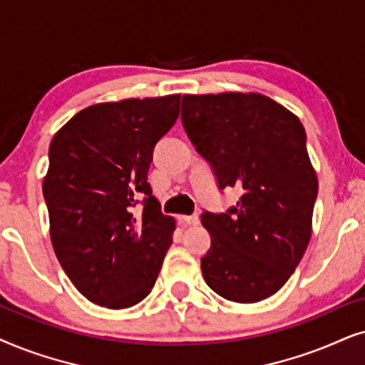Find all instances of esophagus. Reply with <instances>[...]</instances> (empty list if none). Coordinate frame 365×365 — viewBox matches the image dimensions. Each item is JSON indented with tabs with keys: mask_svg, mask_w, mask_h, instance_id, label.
<instances>
[{
	"mask_svg": "<svg viewBox=\"0 0 365 365\" xmlns=\"http://www.w3.org/2000/svg\"><path fill=\"white\" fill-rule=\"evenodd\" d=\"M178 220L185 223V225H198L200 218H198V215H180Z\"/></svg>",
	"mask_w": 365,
	"mask_h": 365,
	"instance_id": "34e87169",
	"label": "esophagus"
}]
</instances>
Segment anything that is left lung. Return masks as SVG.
Here are the masks:
<instances>
[{"label":"left lung","instance_id":"1","mask_svg":"<svg viewBox=\"0 0 365 365\" xmlns=\"http://www.w3.org/2000/svg\"><path fill=\"white\" fill-rule=\"evenodd\" d=\"M183 128L237 207L202 215L212 245L202 274L213 292L260 302L284 287L312 235L319 182L292 111L260 93L183 95Z\"/></svg>","mask_w":365,"mask_h":365}]
</instances>
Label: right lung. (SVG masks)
I'll list each match as a JSON object with an SVG mask.
<instances>
[{
	"instance_id": "right-lung-1",
	"label": "right lung",
	"mask_w": 365,
	"mask_h": 365,
	"mask_svg": "<svg viewBox=\"0 0 365 365\" xmlns=\"http://www.w3.org/2000/svg\"><path fill=\"white\" fill-rule=\"evenodd\" d=\"M180 113V95L86 106L55 133L43 195L53 249L93 304L126 309L152 292L175 218L148 180L153 148ZM143 195L144 210L133 214Z\"/></svg>"
}]
</instances>
